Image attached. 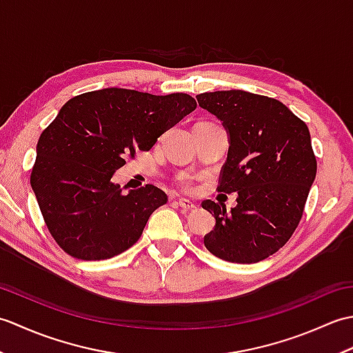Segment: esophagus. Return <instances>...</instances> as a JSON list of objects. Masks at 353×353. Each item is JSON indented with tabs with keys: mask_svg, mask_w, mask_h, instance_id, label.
Returning <instances> with one entry per match:
<instances>
[{
	"mask_svg": "<svg viewBox=\"0 0 353 353\" xmlns=\"http://www.w3.org/2000/svg\"><path fill=\"white\" fill-rule=\"evenodd\" d=\"M177 206H181L182 209H185V211H192V209H196V203H192V201L186 200V199H181L176 201Z\"/></svg>",
	"mask_w": 353,
	"mask_h": 353,
	"instance_id": "esophagus-1",
	"label": "esophagus"
}]
</instances>
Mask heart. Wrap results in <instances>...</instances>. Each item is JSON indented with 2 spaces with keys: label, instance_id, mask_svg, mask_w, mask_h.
Listing matches in <instances>:
<instances>
[{
  "label": "heart",
  "instance_id": "b5f03b06",
  "mask_svg": "<svg viewBox=\"0 0 353 353\" xmlns=\"http://www.w3.org/2000/svg\"><path fill=\"white\" fill-rule=\"evenodd\" d=\"M177 183L185 191H191L192 190V181H191V177L188 174H181V176H179L177 177Z\"/></svg>",
  "mask_w": 353,
  "mask_h": 353
}]
</instances>
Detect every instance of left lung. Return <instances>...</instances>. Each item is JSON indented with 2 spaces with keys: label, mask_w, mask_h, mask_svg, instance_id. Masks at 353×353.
<instances>
[{
  "label": "left lung",
  "mask_w": 353,
  "mask_h": 353,
  "mask_svg": "<svg viewBox=\"0 0 353 353\" xmlns=\"http://www.w3.org/2000/svg\"><path fill=\"white\" fill-rule=\"evenodd\" d=\"M199 106L220 119L229 134L220 192H236V206L205 200L215 228L205 235L216 258L253 264L291 238L316 179L317 161L308 127L274 99L232 89L197 95Z\"/></svg>",
  "instance_id": "1"
}]
</instances>
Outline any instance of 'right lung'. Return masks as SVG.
I'll use <instances>...</instances> for the list:
<instances>
[{"label":"right lung","instance_id":"1","mask_svg":"<svg viewBox=\"0 0 353 353\" xmlns=\"http://www.w3.org/2000/svg\"><path fill=\"white\" fill-rule=\"evenodd\" d=\"M197 108L188 94L106 88L66 101L36 147L30 183L56 243L85 261L114 258L138 241L167 194L154 185L123 194L112 182L124 157L148 152Z\"/></svg>","mask_w":353,"mask_h":353}]
</instances>
